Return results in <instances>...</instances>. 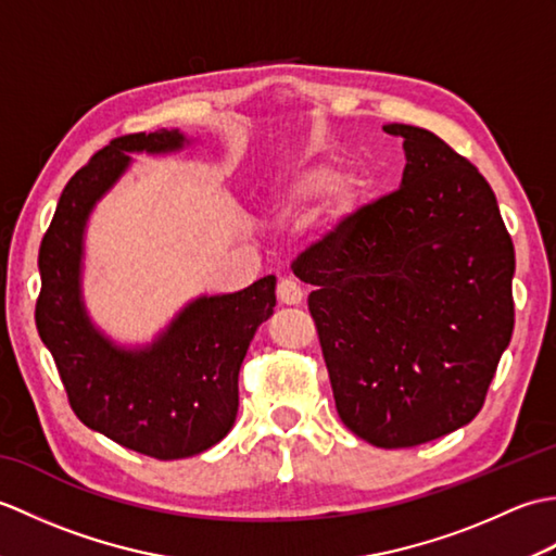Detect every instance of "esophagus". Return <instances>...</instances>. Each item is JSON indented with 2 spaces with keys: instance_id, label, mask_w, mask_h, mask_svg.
Masks as SVG:
<instances>
[{
  "instance_id": "obj_1",
  "label": "esophagus",
  "mask_w": 556,
  "mask_h": 556,
  "mask_svg": "<svg viewBox=\"0 0 556 556\" xmlns=\"http://www.w3.org/2000/svg\"><path fill=\"white\" fill-rule=\"evenodd\" d=\"M277 299L285 305H299L303 301V289L291 277H285L277 285Z\"/></svg>"
}]
</instances>
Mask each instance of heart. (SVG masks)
Instances as JSON below:
<instances>
[{
    "instance_id": "1",
    "label": "heart",
    "mask_w": 556,
    "mask_h": 556,
    "mask_svg": "<svg viewBox=\"0 0 556 556\" xmlns=\"http://www.w3.org/2000/svg\"><path fill=\"white\" fill-rule=\"evenodd\" d=\"M329 191H332V195H329L327 222H344L358 203V181L346 179V176L339 179V174L329 164H311V167H305L293 176L287 184L285 193H281V210L287 215H299V212H305L315 203H320Z\"/></svg>"
}]
</instances>
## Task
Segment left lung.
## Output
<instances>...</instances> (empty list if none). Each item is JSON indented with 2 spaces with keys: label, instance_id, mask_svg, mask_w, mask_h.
<instances>
[{
  "label": "left lung",
  "instance_id": "left-lung-1",
  "mask_svg": "<svg viewBox=\"0 0 556 556\" xmlns=\"http://www.w3.org/2000/svg\"><path fill=\"white\" fill-rule=\"evenodd\" d=\"M404 138L399 191L353 212L293 260L315 291L341 422L382 448L464 428L514 332V243L473 164L432 131Z\"/></svg>",
  "mask_w": 556,
  "mask_h": 556
}]
</instances>
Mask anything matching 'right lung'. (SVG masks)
I'll return each mask as SVG.
<instances>
[{"mask_svg":"<svg viewBox=\"0 0 556 556\" xmlns=\"http://www.w3.org/2000/svg\"><path fill=\"white\" fill-rule=\"evenodd\" d=\"M179 131L128 134L90 157L64 186L40 243L35 325L78 420L160 460L215 446L239 410V370L255 329L275 311V277L200 296L146 349H122L92 327L80 299L83 231L98 200L128 169V152H172Z\"/></svg>","mask_w":556,"mask_h":556,"instance_id":"add662e5","label":"right lung"}]
</instances>
